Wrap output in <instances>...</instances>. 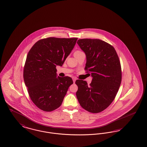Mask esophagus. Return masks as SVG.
Wrapping results in <instances>:
<instances>
[{
	"label": "esophagus",
	"instance_id": "34e87169",
	"mask_svg": "<svg viewBox=\"0 0 147 147\" xmlns=\"http://www.w3.org/2000/svg\"><path fill=\"white\" fill-rule=\"evenodd\" d=\"M73 82H74V83H75V82H76V78H75V77H73Z\"/></svg>",
	"mask_w": 147,
	"mask_h": 147
}]
</instances>
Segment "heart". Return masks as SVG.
I'll return each mask as SVG.
<instances>
[{
  "label": "heart",
  "mask_w": 147,
  "mask_h": 147,
  "mask_svg": "<svg viewBox=\"0 0 147 147\" xmlns=\"http://www.w3.org/2000/svg\"><path fill=\"white\" fill-rule=\"evenodd\" d=\"M82 53L81 51H76V52L74 53V55H77V54H79V53Z\"/></svg>",
  "instance_id": "heart-1"
}]
</instances>
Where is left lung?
<instances>
[{
    "mask_svg": "<svg viewBox=\"0 0 147 147\" xmlns=\"http://www.w3.org/2000/svg\"><path fill=\"white\" fill-rule=\"evenodd\" d=\"M77 43L86 55L85 70L93 78L89 85L85 80L76 81L77 98L85 110L101 112L112 103L121 86L119 57L113 46L100 39H82Z\"/></svg>",
    "mask_w": 147,
    "mask_h": 147,
    "instance_id": "left-lung-1",
    "label": "left lung"
}]
</instances>
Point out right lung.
Returning a JSON list of instances; mask_svg holds the SVG:
<instances>
[{"label":"right lung","mask_w":147,"mask_h":147,"mask_svg":"<svg viewBox=\"0 0 147 147\" xmlns=\"http://www.w3.org/2000/svg\"><path fill=\"white\" fill-rule=\"evenodd\" d=\"M77 38L49 37L38 40L26 57L23 77L29 96L35 105L45 112L59 108L69 86V77H57V65L61 67L74 48Z\"/></svg>","instance_id":"add662e5"}]
</instances>
